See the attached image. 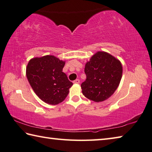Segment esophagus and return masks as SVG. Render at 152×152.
<instances>
[{
	"label": "esophagus",
	"instance_id": "obj_1",
	"mask_svg": "<svg viewBox=\"0 0 152 152\" xmlns=\"http://www.w3.org/2000/svg\"><path fill=\"white\" fill-rule=\"evenodd\" d=\"M79 83H80L79 79H75V81H73V83H75V84H79Z\"/></svg>",
	"mask_w": 152,
	"mask_h": 152
}]
</instances>
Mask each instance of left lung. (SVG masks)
I'll list each match as a JSON object with an SVG mask.
<instances>
[{"instance_id":"8db88e82","label":"left lung","mask_w":152,"mask_h":152,"mask_svg":"<svg viewBox=\"0 0 152 152\" xmlns=\"http://www.w3.org/2000/svg\"><path fill=\"white\" fill-rule=\"evenodd\" d=\"M87 76L81 87L87 99L101 102L113 94L118 88L122 75L121 63L110 54L99 51L85 65Z\"/></svg>"}]
</instances>
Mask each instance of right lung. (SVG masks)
Returning a JSON list of instances; mask_svg holds the SVG:
<instances>
[{
	"label": "right lung",
	"instance_id": "right-lung-1",
	"mask_svg": "<svg viewBox=\"0 0 152 152\" xmlns=\"http://www.w3.org/2000/svg\"><path fill=\"white\" fill-rule=\"evenodd\" d=\"M64 65V61L53 56L33 58L28 62V81L39 98L48 104L54 105L64 101L73 85L62 71Z\"/></svg>",
	"mask_w": 152,
	"mask_h": 152
}]
</instances>
